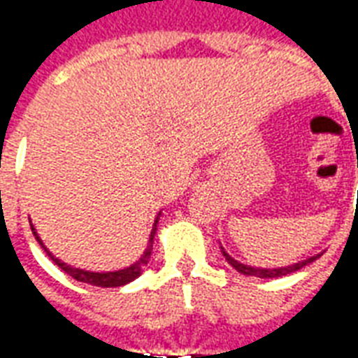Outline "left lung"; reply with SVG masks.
<instances>
[{"instance_id": "left-lung-1", "label": "left lung", "mask_w": 358, "mask_h": 358, "mask_svg": "<svg viewBox=\"0 0 358 358\" xmlns=\"http://www.w3.org/2000/svg\"><path fill=\"white\" fill-rule=\"evenodd\" d=\"M220 251H222V255H224V259L228 261V264H230L232 268L238 270V272H240V274H243V276H257V278L287 276V274L297 272V270H301L303 266H307L308 263H313V261H316L318 257L322 255V253H318V255L308 257V259H305V261H299V263H295V264H287V266H278V268H261V266H249V264H243V263H240V261H236L234 257H230L228 253H226L222 245H220Z\"/></svg>"}]
</instances>
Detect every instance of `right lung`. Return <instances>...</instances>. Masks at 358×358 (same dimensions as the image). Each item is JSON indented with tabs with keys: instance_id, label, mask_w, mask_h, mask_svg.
Masks as SVG:
<instances>
[{
	"instance_id": "right-lung-1",
	"label": "right lung",
	"mask_w": 358,
	"mask_h": 358,
	"mask_svg": "<svg viewBox=\"0 0 358 358\" xmlns=\"http://www.w3.org/2000/svg\"><path fill=\"white\" fill-rule=\"evenodd\" d=\"M159 217H161V213L157 215L155 218V224H153V230L149 234V243H148V249L143 251V255L136 261L134 264L130 266H126V268H120V270H109V272H94V270H84V268H78V266H71V264L63 263L61 259L51 253L50 249L43 245L42 238L38 236L36 232L34 224L30 222V228H32V232H34L36 240L38 243L42 245V249L50 255V259L53 263L57 264L59 268L65 270L69 276H73L74 280H78V282H84V284H90V285H97V287H118V285H126L130 284L132 280L140 276L143 268L148 266L149 259H151V249H153V238H155V232H157V222H159Z\"/></svg>"
}]
</instances>
